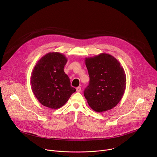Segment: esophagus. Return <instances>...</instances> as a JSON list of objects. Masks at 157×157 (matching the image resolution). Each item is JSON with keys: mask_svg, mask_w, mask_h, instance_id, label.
I'll list each match as a JSON object with an SVG mask.
<instances>
[{"mask_svg": "<svg viewBox=\"0 0 157 157\" xmlns=\"http://www.w3.org/2000/svg\"><path fill=\"white\" fill-rule=\"evenodd\" d=\"M81 87H76V92L79 93V92H81Z\"/></svg>", "mask_w": 157, "mask_h": 157, "instance_id": "obj_1", "label": "esophagus"}]
</instances>
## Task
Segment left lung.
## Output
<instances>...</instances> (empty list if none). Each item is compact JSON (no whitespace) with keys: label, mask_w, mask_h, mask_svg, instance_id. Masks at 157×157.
I'll return each instance as SVG.
<instances>
[{"label":"left lung","mask_w":157,"mask_h":157,"mask_svg":"<svg viewBox=\"0 0 157 157\" xmlns=\"http://www.w3.org/2000/svg\"><path fill=\"white\" fill-rule=\"evenodd\" d=\"M89 84L84 95L91 108L98 113L116 107L126 87V76L119 61L110 55L101 53L85 58Z\"/></svg>","instance_id":"8db88e82"}]
</instances>
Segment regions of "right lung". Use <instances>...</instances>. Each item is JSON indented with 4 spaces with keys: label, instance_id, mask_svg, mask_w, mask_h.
Wrapping results in <instances>:
<instances>
[{
    "label": "right lung",
    "instance_id": "1",
    "mask_svg": "<svg viewBox=\"0 0 157 157\" xmlns=\"http://www.w3.org/2000/svg\"><path fill=\"white\" fill-rule=\"evenodd\" d=\"M67 61L64 55L50 52L35 66L31 76L32 89L43 105L52 109L60 108L76 91L64 71Z\"/></svg>",
    "mask_w": 157,
    "mask_h": 157
}]
</instances>
